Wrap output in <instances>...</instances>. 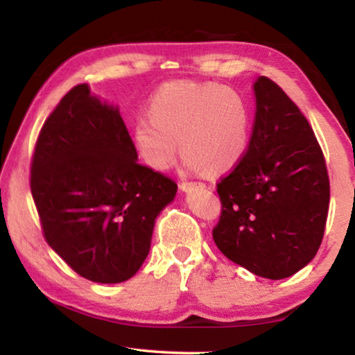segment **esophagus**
<instances>
[{
	"mask_svg": "<svg viewBox=\"0 0 355 355\" xmlns=\"http://www.w3.org/2000/svg\"><path fill=\"white\" fill-rule=\"evenodd\" d=\"M199 186H203V183H197V182H183L182 184H180V188H182V191L188 192V191L194 189V188H199Z\"/></svg>",
	"mask_w": 355,
	"mask_h": 355,
	"instance_id": "1",
	"label": "esophagus"
}]
</instances>
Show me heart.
Returning a JSON list of instances; mask_svg holds the SVG:
<instances>
[{"label":"heart","mask_w":355,"mask_h":355,"mask_svg":"<svg viewBox=\"0 0 355 355\" xmlns=\"http://www.w3.org/2000/svg\"><path fill=\"white\" fill-rule=\"evenodd\" d=\"M250 120L248 100L235 87L171 81L152 95L148 117L136 119L133 141L156 171L171 169L180 144L186 169L219 173L235 167L248 152Z\"/></svg>","instance_id":"b5f03b06"}]
</instances>
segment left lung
<instances>
[{"mask_svg": "<svg viewBox=\"0 0 355 355\" xmlns=\"http://www.w3.org/2000/svg\"><path fill=\"white\" fill-rule=\"evenodd\" d=\"M248 152L218 183L213 239L228 260L264 279L296 274L320 249L329 211L326 161L309 120L274 81L254 84Z\"/></svg>", "mask_w": 355, "mask_h": 355, "instance_id": "obj_1", "label": "left lung"}]
</instances>
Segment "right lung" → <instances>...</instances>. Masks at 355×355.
Masks as SVG:
<instances>
[{"label": "right lung", "instance_id": "1", "mask_svg": "<svg viewBox=\"0 0 355 355\" xmlns=\"http://www.w3.org/2000/svg\"><path fill=\"white\" fill-rule=\"evenodd\" d=\"M31 192L50 248L81 277L120 284L146 261L177 184L137 163L119 107L78 84L42 127Z\"/></svg>", "mask_w": 355, "mask_h": 355}]
</instances>
